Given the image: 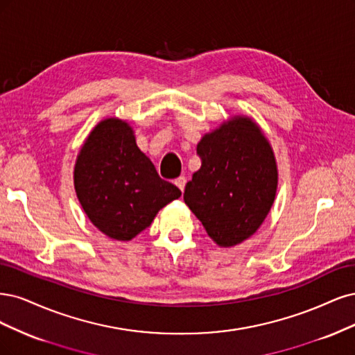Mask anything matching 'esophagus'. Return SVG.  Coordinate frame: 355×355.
Segmentation results:
<instances>
[{
	"mask_svg": "<svg viewBox=\"0 0 355 355\" xmlns=\"http://www.w3.org/2000/svg\"><path fill=\"white\" fill-rule=\"evenodd\" d=\"M186 182H187V180H186V177H178L177 180H175V186L181 190V191H184V187H186Z\"/></svg>",
	"mask_w": 355,
	"mask_h": 355,
	"instance_id": "esophagus-1",
	"label": "esophagus"
}]
</instances>
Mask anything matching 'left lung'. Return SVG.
<instances>
[{"label": "left lung", "instance_id": "obj_1", "mask_svg": "<svg viewBox=\"0 0 355 355\" xmlns=\"http://www.w3.org/2000/svg\"><path fill=\"white\" fill-rule=\"evenodd\" d=\"M200 168L186 184L184 202L221 248L254 236L277 193V162L259 125L234 115L198 143Z\"/></svg>", "mask_w": 355, "mask_h": 355}]
</instances>
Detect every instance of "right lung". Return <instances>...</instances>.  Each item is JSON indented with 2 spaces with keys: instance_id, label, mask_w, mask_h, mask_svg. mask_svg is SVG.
<instances>
[{
  "instance_id": "obj_1",
  "label": "right lung",
  "mask_w": 355,
  "mask_h": 355,
  "mask_svg": "<svg viewBox=\"0 0 355 355\" xmlns=\"http://www.w3.org/2000/svg\"><path fill=\"white\" fill-rule=\"evenodd\" d=\"M73 186L88 220L118 242L134 239L181 196L157 175L132 127L119 118L103 119L91 130L76 156Z\"/></svg>"
}]
</instances>
